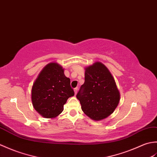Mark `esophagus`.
Instances as JSON below:
<instances>
[{"label":"esophagus","mask_w":157,"mask_h":157,"mask_svg":"<svg viewBox=\"0 0 157 157\" xmlns=\"http://www.w3.org/2000/svg\"><path fill=\"white\" fill-rule=\"evenodd\" d=\"M74 91H75V95H76V93H77V92H78V88H75V89H74Z\"/></svg>","instance_id":"1"}]
</instances>
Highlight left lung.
<instances>
[{
    "label": "left lung",
    "instance_id": "obj_1",
    "mask_svg": "<svg viewBox=\"0 0 157 157\" xmlns=\"http://www.w3.org/2000/svg\"><path fill=\"white\" fill-rule=\"evenodd\" d=\"M85 70V82L76 98L86 116L101 121L113 113L119 104L120 93L113 76L101 62H95Z\"/></svg>",
    "mask_w": 157,
    "mask_h": 157
}]
</instances>
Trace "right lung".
<instances>
[{"instance_id":"obj_1","label":"right lung","mask_w":157,"mask_h":157,"mask_svg":"<svg viewBox=\"0 0 157 157\" xmlns=\"http://www.w3.org/2000/svg\"><path fill=\"white\" fill-rule=\"evenodd\" d=\"M56 62L45 66L31 89V101L37 113L46 118H54L64 109L69 97L74 96L71 80Z\"/></svg>"}]
</instances>
